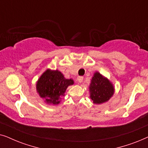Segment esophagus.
I'll return each instance as SVG.
<instances>
[{
    "mask_svg": "<svg viewBox=\"0 0 148 148\" xmlns=\"http://www.w3.org/2000/svg\"><path fill=\"white\" fill-rule=\"evenodd\" d=\"M83 79H84V77H83L82 76H79L77 77V82L79 84V83H82L83 82Z\"/></svg>",
    "mask_w": 148,
    "mask_h": 148,
    "instance_id": "1",
    "label": "esophagus"
}]
</instances>
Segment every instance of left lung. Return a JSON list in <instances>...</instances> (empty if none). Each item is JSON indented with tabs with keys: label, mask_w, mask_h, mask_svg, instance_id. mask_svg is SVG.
<instances>
[{
	"label": "left lung",
	"mask_w": 148,
	"mask_h": 148,
	"mask_svg": "<svg viewBox=\"0 0 148 148\" xmlns=\"http://www.w3.org/2000/svg\"><path fill=\"white\" fill-rule=\"evenodd\" d=\"M90 98L94 104L106 102L114 94V88L111 83L99 73H96L91 81Z\"/></svg>",
	"instance_id": "8db88e82"
}]
</instances>
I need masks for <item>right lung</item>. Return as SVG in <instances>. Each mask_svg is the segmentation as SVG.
Wrapping results in <instances>:
<instances>
[{
	"mask_svg": "<svg viewBox=\"0 0 148 148\" xmlns=\"http://www.w3.org/2000/svg\"><path fill=\"white\" fill-rule=\"evenodd\" d=\"M73 84V81L66 79L58 71L47 70L38 81L36 89L46 102L55 105L60 102L67 87Z\"/></svg>",
	"mask_w": 148,
	"mask_h": 148,
	"instance_id": "obj_1",
	"label": "right lung"
}]
</instances>
